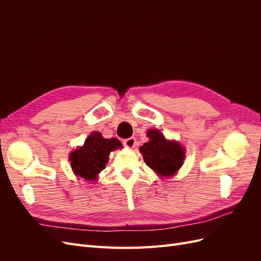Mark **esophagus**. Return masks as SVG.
<instances>
[{
  "label": "esophagus",
  "instance_id": "esophagus-1",
  "mask_svg": "<svg viewBox=\"0 0 261 261\" xmlns=\"http://www.w3.org/2000/svg\"><path fill=\"white\" fill-rule=\"evenodd\" d=\"M135 144H136V139L134 138V137L126 138V139L123 140V145H124L125 147H127V148H134V146H135Z\"/></svg>",
  "mask_w": 261,
  "mask_h": 261
}]
</instances>
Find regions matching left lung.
<instances>
[{
  "label": "left lung",
  "instance_id": "left-lung-1",
  "mask_svg": "<svg viewBox=\"0 0 261 261\" xmlns=\"http://www.w3.org/2000/svg\"><path fill=\"white\" fill-rule=\"evenodd\" d=\"M150 140L140 147V152L150 169L162 176H172L181 167L184 149L175 141H169L158 129L147 133Z\"/></svg>",
  "mask_w": 261,
  "mask_h": 261
}]
</instances>
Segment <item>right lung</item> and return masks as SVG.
<instances>
[{
    "label": "right lung",
    "instance_id": "right-lung-1",
    "mask_svg": "<svg viewBox=\"0 0 261 261\" xmlns=\"http://www.w3.org/2000/svg\"><path fill=\"white\" fill-rule=\"evenodd\" d=\"M117 148H122V144L116 138L106 139L99 132L91 133L85 145L69 155L74 173L85 179H96L98 173L106 168L109 153Z\"/></svg>",
    "mask_w": 261,
    "mask_h": 261
}]
</instances>
